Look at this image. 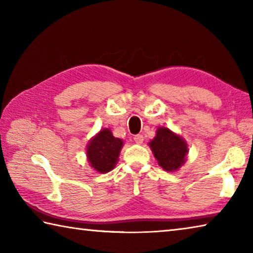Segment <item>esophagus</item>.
<instances>
[{
	"label": "esophagus",
	"instance_id": "34e87169",
	"mask_svg": "<svg viewBox=\"0 0 253 253\" xmlns=\"http://www.w3.org/2000/svg\"><path fill=\"white\" fill-rule=\"evenodd\" d=\"M134 140H135L136 144H143L144 136L143 135H135L134 136Z\"/></svg>",
	"mask_w": 253,
	"mask_h": 253
}]
</instances>
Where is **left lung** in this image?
Segmentation results:
<instances>
[{
  "label": "left lung",
  "mask_w": 253,
  "mask_h": 253,
  "mask_svg": "<svg viewBox=\"0 0 253 253\" xmlns=\"http://www.w3.org/2000/svg\"><path fill=\"white\" fill-rule=\"evenodd\" d=\"M148 145L158 165L168 172H175L186 162L188 146L185 139L168 127H158Z\"/></svg>",
  "instance_id": "8db88e82"
}]
</instances>
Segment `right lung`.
<instances>
[{
  "mask_svg": "<svg viewBox=\"0 0 253 253\" xmlns=\"http://www.w3.org/2000/svg\"><path fill=\"white\" fill-rule=\"evenodd\" d=\"M123 146V139L115 137L109 128L99 130L85 148L89 165L98 173L110 172L117 164Z\"/></svg>",
  "mask_w": 253,
  "mask_h": 253,
  "instance_id": "right-lung-1",
  "label": "right lung"
}]
</instances>
